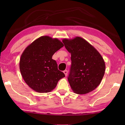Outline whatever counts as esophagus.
<instances>
[{
	"label": "esophagus",
	"mask_w": 125,
	"mask_h": 125,
	"mask_svg": "<svg viewBox=\"0 0 125 125\" xmlns=\"http://www.w3.org/2000/svg\"><path fill=\"white\" fill-rule=\"evenodd\" d=\"M63 73H64L65 74V76H67V75H68V71H67V70H64V71H63Z\"/></svg>",
	"instance_id": "34e87169"
}]
</instances>
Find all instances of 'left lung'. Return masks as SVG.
<instances>
[{
  "instance_id": "obj_1",
  "label": "left lung",
  "mask_w": 125,
  "mask_h": 125,
  "mask_svg": "<svg viewBox=\"0 0 125 125\" xmlns=\"http://www.w3.org/2000/svg\"><path fill=\"white\" fill-rule=\"evenodd\" d=\"M62 42L71 54V65L68 78L77 94H86L100 84L104 75L105 63L102 55L85 40L79 36Z\"/></svg>"
}]
</instances>
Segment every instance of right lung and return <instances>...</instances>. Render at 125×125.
I'll return each instance as SVG.
<instances>
[{
	"instance_id": "obj_1",
	"label": "right lung",
	"mask_w": 125,
	"mask_h": 125,
	"mask_svg": "<svg viewBox=\"0 0 125 125\" xmlns=\"http://www.w3.org/2000/svg\"><path fill=\"white\" fill-rule=\"evenodd\" d=\"M63 46L56 38L42 36L26 48L21 55L19 67L23 80L31 89L39 93L49 92L64 77L52 59L55 52Z\"/></svg>"
}]
</instances>
